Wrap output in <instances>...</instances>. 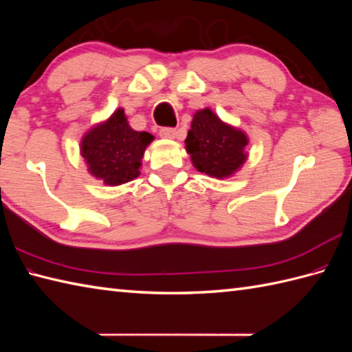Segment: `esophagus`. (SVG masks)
Wrapping results in <instances>:
<instances>
[{
    "label": "esophagus",
    "mask_w": 352,
    "mask_h": 352,
    "mask_svg": "<svg viewBox=\"0 0 352 352\" xmlns=\"http://www.w3.org/2000/svg\"><path fill=\"white\" fill-rule=\"evenodd\" d=\"M159 134H160V138H163V139H174L175 134H177V130L172 129V126H163V129H160Z\"/></svg>",
    "instance_id": "esophagus-1"
}]
</instances>
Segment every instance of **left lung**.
<instances>
[{
    "label": "left lung",
    "mask_w": 352,
    "mask_h": 352,
    "mask_svg": "<svg viewBox=\"0 0 352 352\" xmlns=\"http://www.w3.org/2000/svg\"><path fill=\"white\" fill-rule=\"evenodd\" d=\"M246 145L245 133L223 124L210 109L197 111L186 138L193 166L216 178L230 177L242 166Z\"/></svg>",
    "instance_id": "1"
}]
</instances>
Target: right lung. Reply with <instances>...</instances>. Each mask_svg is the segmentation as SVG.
Masks as SVG:
<instances>
[{"label":"right lung","instance_id":"1","mask_svg":"<svg viewBox=\"0 0 352 352\" xmlns=\"http://www.w3.org/2000/svg\"><path fill=\"white\" fill-rule=\"evenodd\" d=\"M153 139L146 131H134L124 110L118 109L106 122L86 133L81 140V155L94 177L119 186L139 175L142 157Z\"/></svg>","mask_w":352,"mask_h":352}]
</instances>
